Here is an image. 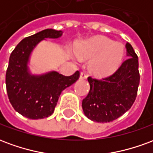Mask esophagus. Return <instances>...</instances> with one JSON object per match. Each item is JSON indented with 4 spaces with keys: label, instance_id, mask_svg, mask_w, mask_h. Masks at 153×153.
<instances>
[{
    "label": "esophagus",
    "instance_id": "34e87169",
    "mask_svg": "<svg viewBox=\"0 0 153 153\" xmlns=\"http://www.w3.org/2000/svg\"><path fill=\"white\" fill-rule=\"evenodd\" d=\"M87 78H88V74H87L85 72H83V71H82V72L80 73V79H86Z\"/></svg>",
    "mask_w": 153,
    "mask_h": 153
}]
</instances>
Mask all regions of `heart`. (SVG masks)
<instances>
[{"mask_svg":"<svg viewBox=\"0 0 153 153\" xmlns=\"http://www.w3.org/2000/svg\"><path fill=\"white\" fill-rule=\"evenodd\" d=\"M74 51L80 58H91L90 68L97 75H108L117 70L124 57V47L109 38L97 37L76 45Z\"/></svg>","mask_w":153,"mask_h":153,"instance_id":"1","label":"heart"}]
</instances>
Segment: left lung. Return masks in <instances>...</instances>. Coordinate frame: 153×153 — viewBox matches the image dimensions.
I'll return each mask as SVG.
<instances>
[{
  "label": "left lung",
  "mask_w": 153,
  "mask_h": 153,
  "mask_svg": "<svg viewBox=\"0 0 153 153\" xmlns=\"http://www.w3.org/2000/svg\"><path fill=\"white\" fill-rule=\"evenodd\" d=\"M125 47L128 59L111 75L102 79L88 78L90 90L83 100L82 107L91 120L113 121L130 109L134 102L140 81L138 58L128 42Z\"/></svg>",
  "instance_id": "left-lung-1"
}]
</instances>
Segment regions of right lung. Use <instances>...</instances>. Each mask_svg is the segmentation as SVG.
Here are the masks:
<instances>
[{
    "label": "right lung",
    "instance_id": "add662e5",
    "mask_svg": "<svg viewBox=\"0 0 153 153\" xmlns=\"http://www.w3.org/2000/svg\"><path fill=\"white\" fill-rule=\"evenodd\" d=\"M63 32L45 29L24 38L12 51L5 74L6 92L14 109L32 120L43 119L54 112L60 93L79 79L78 70L70 76L50 72L33 76L28 72L29 54L44 38H60Z\"/></svg>",
    "mask_w": 153,
    "mask_h": 153
}]
</instances>
